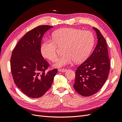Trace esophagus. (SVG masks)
I'll return each mask as SVG.
<instances>
[{"instance_id": "esophagus-1", "label": "esophagus", "mask_w": 122, "mask_h": 122, "mask_svg": "<svg viewBox=\"0 0 122 122\" xmlns=\"http://www.w3.org/2000/svg\"><path fill=\"white\" fill-rule=\"evenodd\" d=\"M58 72H66V71H67V70L66 69H58Z\"/></svg>"}]
</instances>
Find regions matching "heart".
Listing matches in <instances>:
<instances>
[{"instance_id": "1", "label": "heart", "mask_w": 122, "mask_h": 122, "mask_svg": "<svg viewBox=\"0 0 122 122\" xmlns=\"http://www.w3.org/2000/svg\"><path fill=\"white\" fill-rule=\"evenodd\" d=\"M52 41L47 40L42 44L41 52L43 57L54 61L57 57V46L63 47L64 54L54 64L61 68L75 61L80 63L86 60L94 44V37L88 30L64 28L54 31Z\"/></svg>"}]
</instances>
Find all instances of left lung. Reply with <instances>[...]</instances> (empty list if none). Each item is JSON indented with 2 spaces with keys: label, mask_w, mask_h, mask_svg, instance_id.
<instances>
[{
  "label": "left lung",
  "mask_w": 122,
  "mask_h": 122,
  "mask_svg": "<svg viewBox=\"0 0 122 122\" xmlns=\"http://www.w3.org/2000/svg\"><path fill=\"white\" fill-rule=\"evenodd\" d=\"M93 28L97 35V44L91 56L77 68L73 85L77 93L84 97L93 95L101 89L108 78L110 70L105 39L97 28Z\"/></svg>",
  "instance_id": "1"
}]
</instances>
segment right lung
Wrapping results in <instances>:
<instances>
[{
	"label": "right lung",
	"mask_w": 122,
	"mask_h": 122,
	"mask_svg": "<svg viewBox=\"0 0 122 122\" xmlns=\"http://www.w3.org/2000/svg\"><path fill=\"white\" fill-rule=\"evenodd\" d=\"M53 26L40 25L28 31L15 48L10 58V68L15 83L29 97H42L50 88L57 69L48 72V63L41 52L44 34Z\"/></svg>",
	"instance_id": "1"
}]
</instances>
